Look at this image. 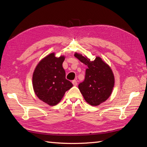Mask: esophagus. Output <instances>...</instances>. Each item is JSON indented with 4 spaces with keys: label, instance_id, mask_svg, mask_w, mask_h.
I'll use <instances>...</instances> for the list:
<instances>
[{
    "label": "esophagus",
    "instance_id": "esophagus-1",
    "mask_svg": "<svg viewBox=\"0 0 147 147\" xmlns=\"http://www.w3.org/2000/svg\"><path fill=\"white\" fill-rule=\"evenodd\" d=\"M72 83L74 86H77V82L76 80H73Z\"/></svg>",
    "mask_w": 147,
    "mask_h": 147
}]
</instances>
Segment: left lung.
<instances>
[{"label": "left lung", "mask_w": 147, "mask_h": 147, "mask_svg": "<svg viewBox=\"0 0 147 147\" xmlns=\"http://www.w3.org/2000/svg\"><path fill=\"white\" fill-rule=\"evenodd\" d=\"M74 56L88 66L84 80L78 84L80 91L89 104L99 105L112 92L115 84L112 70L99 56L94 61L78 53H75Z\"/></svg>", "instance_id": "1"}]
</instances>
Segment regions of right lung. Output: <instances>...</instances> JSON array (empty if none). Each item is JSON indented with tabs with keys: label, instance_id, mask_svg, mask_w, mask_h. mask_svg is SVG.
<instances>
[{
	"label": "right lung",
	"instance_id": "obj_1",
	"mask_svg": "<svg viewBox=\"0 0 147 147\" xmlns=\"http://www.w3.org/2000/svg\"><path fill=\"white\" fill-rule=\"evenodd\" d=\"M64 56L59 57L52 53L39 62L32 75V86L38 98L54 106L63 99L65 92L73 86L65 78L63 63Z\"/></svg>",
	"mask_w": 147,
	"mask_h": 147
}]
</instances>
